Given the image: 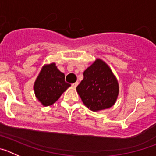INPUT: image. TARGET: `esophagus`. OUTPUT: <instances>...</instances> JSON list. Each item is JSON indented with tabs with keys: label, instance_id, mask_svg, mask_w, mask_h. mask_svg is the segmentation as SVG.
Returning <instances> with one entry per match:
<instances>
[{
	"label": "esophagus",
	"instance_id": "obj_1",
	"mask_svg": "<svg viewBox=\"0 0 156 156\" xmlns=\"http://www.w3.org/2000/svg\"><path fill=\"white\" fill-rule=\"evenodd\" d=\"M77 85H78V82H76V83H73V84H72V86H73V87L76 88L77 87Z\"/></svg>",
	"mask_w": 156,
	"mask_h": 156
}]
</instances>
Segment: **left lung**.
<instances>
[{
  "label": "left lung",
  "instance_id": "1",
  "mask_svg": "<svg viewBox=\"0 0 156 156\" xmlns=\"http://www.w3.org/2000/svg\"><path fill=\"white\" fill-rule=\"evenodd\" d=\"M76 90L88 108L100 111L115 104L119 84L108 65L97 59L83 72V79L76 87Z\"/></svg>",
  "mask_w": 156,
  "mask_h": 156
}]
</instances>
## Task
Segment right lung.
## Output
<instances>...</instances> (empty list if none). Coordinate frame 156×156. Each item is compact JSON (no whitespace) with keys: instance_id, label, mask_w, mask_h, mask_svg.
<instances>
[{"instance_id":"add662e5","label":"right lung","mask_w":156,"mask_h":156,"mask_svg":"<svg viewBox=\"0 0 156 156\" xmlns=\"http://www.w3.org/2000/svg\"><path fill=\"white\" fill-rule=\"evenodd\" d=\"M69 87V83L65 81V74L58 69L55 63H51L43 67L34 89L41 104L48 106L55 102Z\"/></svg>"}]
</instances>
